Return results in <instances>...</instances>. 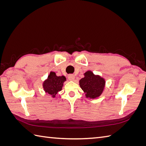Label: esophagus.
I'll use <instances>...</instances> for the list:
<instances>
[{
	"label": "esophagus",
	"mask_w": 146,
	"mask_h": 146,
	"mask_svg": "<svg viewBox=\"0 0 146 146\" xmlns=\"http://www.w3.org/2000/svg\"><path fill=\"white\" fill-rule=\"evenodd\" d=\"M75 77L73 74H69L68 75V79L69 80H74Z\"/></svg>",
	"instance_id": "34e87169"
}]
</instances>
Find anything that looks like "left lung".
Listing matches in <instances>:
<instances>
[{
    "label": "left lung",
    "mask_w": 146,
    "mask_h": 146,
    "mask_svg": "<svg viewBox=\"0 0 146 146\" xmlns=\"http://www.w3.org/2000/svg\"><path fill=\"white\" fill-rule=\"evenodd\" d=\"M85 77L80 80V86L86 94V97L95 99L99 97L104 91L105 81L99 76H95L90 70L85 73Z\"/></svg>",
    "instance_id": "left-lung-1"
}]
</instances>
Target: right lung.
<instances>
[{
  "mask_svg": "<svg viewBox=\"0 0 146 146\" xmlns=\"http://www.w3.org/2000/svg\"><path fill=\"white\" fill-rule=\"evenodd\" d=\"M66 81L64 76H56L54 72H50L46 80L43 83V88L46 92L50 94L53 98L62 89L63 83Z\"/></svg>",
  "mask_w": 146,
  "mask_h": 146,
  "instance_id": "right-lung-1",
  "label": "right lung"
}]
</instances>
